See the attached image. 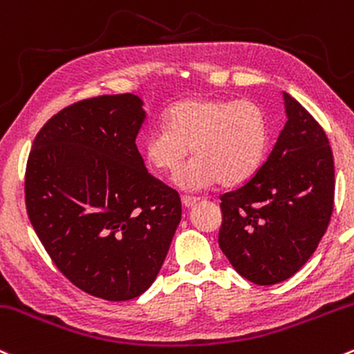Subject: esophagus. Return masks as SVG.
Returning <instances> with one entry per match:
<instances>
[{
  "label": "esophagus",
  "mask_w": 354,
  "mask_h": 354,
  "mask_svg": "<svg viewBox=\"0 0 354 354\" xmlns=\"http://www.w3.org/2000/svg\"><path fill=\"white\" fill-rule=\"evenodd\" d=\"M181 200H183V205L185 207H193V205H196L198 201H200V198H196V196H189V195H183L181 196Z\"/></svg>",
  "instance_id": "esophagus-1"
}]
</instances>
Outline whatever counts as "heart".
<instances>
[{"mask_svg": "<svg viewBox=\"0 0 354 354\" xmlns=\"http://www.w3.org/2000/svg\"><path fill=\"white\" fill-rule=\"evenodd\" d=\"M162 126L151 129L141 142L145 161L156 173L173 174L195 156L176 176L183 189H205L243 183L266 159L270 126L263 109L250 100L192 97L173 104Z\"/></svg>", "mask_w": 354, "mask_h": 354, "instance_id": "obj_1", "label": "heart"}]
</instances>
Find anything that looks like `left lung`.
Instances as JSON below:
<instances>
[{
  "label": "left lung",
  "instance_id": "8db88e82",
  "mask_svg": "<svg viewBox=\"0 0 354 354\" xmlns=\"http://www.w3.org/2000/svg\"><path fill=\"white\" fill-rule=\"evenodd\" d=\"M287 122L269 158L223 193L218 245L257 286L292 277L316 252L335 208V159L321 124L284 92Z\"/></svg>",
  "mask_w": 354,
  "mask_h": 354
}]
</instances>
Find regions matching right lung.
Wrapping results in <instances>:
<instances>
[{
  "label": "right lung",
  "mask_w": 354,
  "mask_h": 354,
  "mask_svg": "<svg viewBox=\"0 0 354 354\" xmlns=\"http://www.w3.org/2000/svg\"><path fill=\"white\" fill-rule=\"evenodd\" d=\"M145 118L134 94L79 100L46 120L26 161L35 234L73 286L106 301L153 284L181 220L178 192L136 146Z\"/></svg>",
  "instance_id": "right-lung-1"
}]
</instances>
